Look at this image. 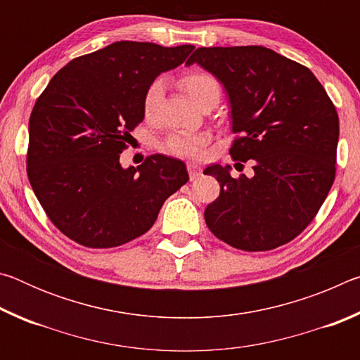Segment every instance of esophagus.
<instances>
[{
	"label": "esophagus",
	"instance_id": "1",
	"mask_svg": "<svg viewBox=\"0 0 360 360\" xmlns=\"http://www.w3.org/2000/svg\"><path fill=\"white\" fill-rule=\"evenodd\" d=\"M187 172H188V176H191V179H197L200 174H202V168H200V165H197V163H187Z\"/></svg>",
	"mask_w": 360,
	"mask_h": 360
}]
</instances>
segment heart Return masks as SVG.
Instances as JSON below:
<instances>
[{
	"mask_svg": "<svg viewBox=\"0 0 360 360\" xmlns=\"http://www.w3.org/2000/svg\"><path fill=\"white\" fill-rule=\"evenodd\" d=\"M181 84L187 95L191 98L198 103L203 96L210 94H221V87L214 77L208 72L202 71H193L188 72L181 79ZM163 95V82L160 79H155L154 82L149 84V87L146 89L143 96V112L146 117H152L155 114L158 105H160ZM206 143H208V136L200 135V133H187L179 131L169 136L165 143V149L172 152L174 155L179 157H200L203 154V149Z\"/></svg>",
	"mask_w": 360,
	"mask_h": 360,
	"instance_id": "heart-1",
	"label": "heart"
}]
</instances>
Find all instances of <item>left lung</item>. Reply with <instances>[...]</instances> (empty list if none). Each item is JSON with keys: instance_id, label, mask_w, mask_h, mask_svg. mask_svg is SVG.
<instances>
[{"instance_id": "8db88e82", "label": "left lung", "mask_w": 360, "mask_h": 360, "mask_svg": "<svg viewBox=\"0 0 360 360\" xmlns=\"http://www.w3.org/2000/svg\"><path fill=\"white\" fill-rule=\"evenodd\" d=\"M224 85L230 101L233 160H254V176L230 167L205 174L221 193L205 210L208 229L243 251H270L300 235L335 179L338 114L307 66L262 46L200 47L187 60Z\"/></svg>"}]
</instances>
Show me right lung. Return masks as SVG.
<instances>
[{
  "label": "right lung",
  "instance_id": "right-lung-1",
  "mask_svg": "<svg viewBox=\"0 0 360 360\" xmlns=\"http://www.w3.org/2000/svg\"><path fill=\"white\" fill-rule=\"evenodd\" d=\"M193 46L117 41L63 66L36 100L27 173L52 224L79 245L103 249L146 233L165 200L188 181L186 163L162 154L139 167L119 158L144 119L150 82Z\"/></svg>",
  "mask_w": 360,
  "mask_h": 360
}]
</instances>
